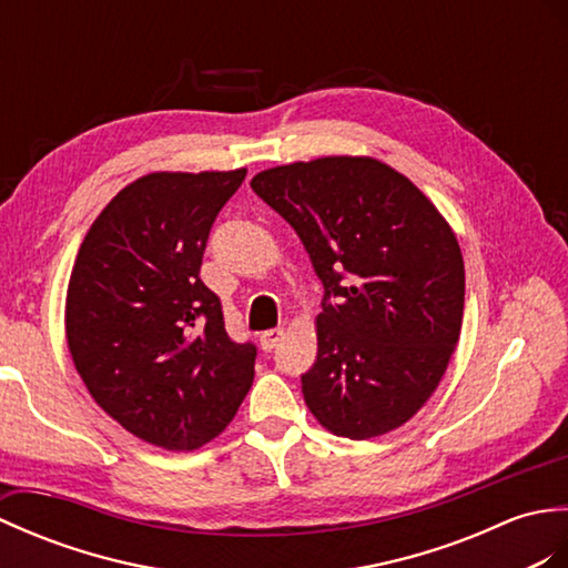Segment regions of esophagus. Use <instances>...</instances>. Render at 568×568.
Segmentation results:
<instances>
[{"mask_svg": "<svg viewBox=\"0 0 568 568\" xmlns=\"http://www.w3.org/2000/svg\"><path fill=\"white\" fill-rule=\"evenodd\" d=\"M282 335H284L282 327H274V331L262 333V335H260V347H262L264 352H272V349L276 347V343H280V339H282Z\"/></svg>", "mask_w": 568, "mask_h": 568, "instance_id": "obj_1", "label": "esophagus"}]
</instances>
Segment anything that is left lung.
Returning <instances> with one entry per match:
<instances>
[{"instance_id": "1", "label": "left lung", "mask_w": 568, "mask_h": 568, "mask_svg": "<svg viewBox=\"0 0 568 568\" xmlns=\"http://www.w3.org/2000/svg\"><path fill=\"white\" fill-rule=\"evenodd\" d=\"M250 186L296 231L325 288L318 357L301 376L313 418L349 439L396 430L435 394L459 343L455 231L406 174L367 155L270 168Z\"/></svg>"}]
</instances>
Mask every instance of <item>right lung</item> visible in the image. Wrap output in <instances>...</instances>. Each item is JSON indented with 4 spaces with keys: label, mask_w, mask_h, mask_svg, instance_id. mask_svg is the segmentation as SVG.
Masks as SVG:
<instances>
[{
    "label": "right lung",
    "mask_w": 568,
    "mask_h": 568,
    "mask_svg": "<svg viewBox=\"0 0 568 568\" xmlns=\"http://www.w3.org/2000/svg\"><path fill=\"white\" fill-rule=\"evenodd\" d=\"M245 174H143L102 209L74 257V369L97 406L148 445L211 443L255 379V345L233 343L219 296L199 280L211 225Z\"/></svg>",
    "instance_id": "right-lung-1"
}]
</instances>
